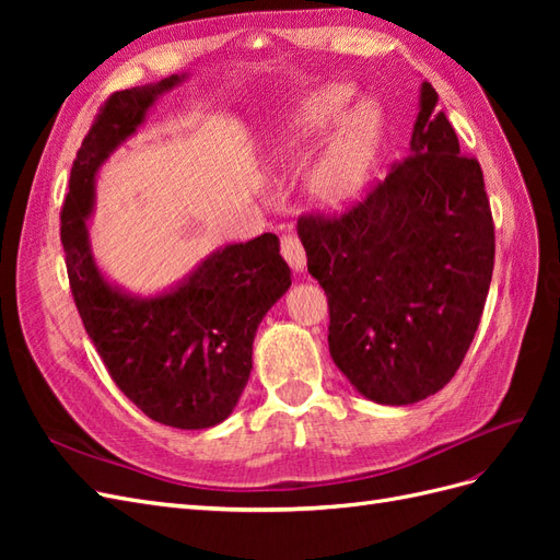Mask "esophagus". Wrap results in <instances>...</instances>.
I'll return each instance as SVG.
<instances>
[{"label":"esophagus","instance_id":"obj_1","mask_svg":"<svg viewBox=\"0 0 560 560\" xmlns=\"http://www.w3.org/2000/svg\"><path fill=\"white\" fill-rule=\"evenodd\" d=\"M280 254L284 257V261L292 266V270H303L306 266V252H303L301 238L296 233H284L280 238Z\"/></svg>","mask_w":560,"mask_h":560}]
</instances>
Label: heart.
Returning <instances> with one entry per match:
<instances>
[{"instance_id":"heart-1","label":"heart","mask_w":560,"mask_h":560,"mask_svg":"<svg viewBox=\"0 0 560 560\" xmlns=\"http://www.w3.org/2000/svg\"><path fill=\"white\" fill-rule=\"evenodd\" d=\"M350 91L329 86L311 95L296 114L294 130L299 138L311 140L331 130L346 112ZM376 144V118L362 112L338 130L325 154L308 177V191L319 206L338 208L362 189Z\"/></svg>"}]
</instances>
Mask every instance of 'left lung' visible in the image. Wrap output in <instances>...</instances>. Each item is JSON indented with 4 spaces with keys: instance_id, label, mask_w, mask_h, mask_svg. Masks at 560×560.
Instances as JSON below:
<instances>
[{
    "instance_id": "obj_1",
    "label": "left lung",
    "mask_w": 560,
    "mask_h": 560,
    "mask_svg": "<svg viewBox=\"0 0 560 560\" xmlns=\"http://www.w3.org/2000/svg\"><path fill=\"white\" fill-rule=\"evenodd\" d=\"M425 81L409 156L364 200L303 212L308 273L329 303V352L360 393L413 404L460 369L483 315L495 224L481 165L460 154Z\"/></svg>"
}]
</instances>
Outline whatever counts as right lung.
Here are the masks:
<instances>
[{
  "mask_svg": "<svg viewBox=\"0 0 560 560\" xmlns=\"http://www.w3.org/2000/svg\"><path fill=\"white\" fill-rule=\"evenodd\" d=\"M177 81L116 91L100 105L72 165L60 241L77 311L116 387L151 420L202 430L233 411L249 378L259 322L292 284L278 235L229 245L175 292L147 301L105 282L86 235L100 163Z\"/></svg>",
  "mask_w": 560,
  "mask_h": 560,
  "instance_id": "add662e5",
  "label": "right lung"
}]
</instances>
